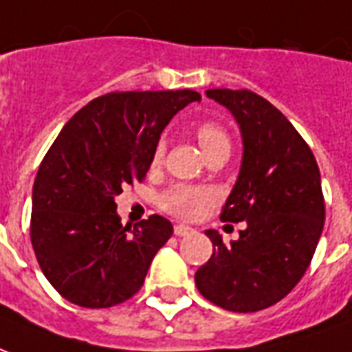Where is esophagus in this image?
I'll list each match as a JSON object with an SVG mask.
<instances>
[{
	"mask_svg": "<svg viewBox=\"0 0 352 352\" xmlns=\"http://www.w3.org/2000/svg\"><path fill=\"white\" fill-rule=\"evenodd\" d=\"M193 227H187V225H176V227H174V234L176 236H189L193 234Z\"/></svg>",
	"mask_w": 352,
	"mask_h": 352,
	"instance_id": "esophagus-1",
	"label": "esophagus"
}]
</instances>
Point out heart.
<instances>
[{
	"label": "heart",
	"mask_w": 352,
	"mask_h": 352,
	"mask_svg": "<svg viewBox=\"0 0 352 352\" xmlns=\"http://www.w3.org/2000/svg\"><path fill=\"white\" fill-rule=\"evenodd\" d=\"M197 140L201 144L202 151L210 155L217 150H230V138L227 131L223 129L217 122H202L197 127ZM166 144L161 140L153 150V165H161L165 157ZM214 199L212 189L208 187H195V186H173L166 189L161 197V206L165 208L168 214L184 219H193L201 214L204 204Z\"/></svg>",
	"instance_id": "obj_1"
}]
</instances>
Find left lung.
Listing matches in <instances>:
<instances>
[{"label": "left lung", "mask_w": 352, "mask_h": 352, "mask_svg": "<svg viewBox=\"0 0 352 352\" xmlns=\"http://www.w3.org/2000/svg\"><path fill=\"white\" fill-rule=\"evenodd\" d=\"M240 125V174L221 221H245L240 238L223 242L206 230L214 253L195 274L202 296L236 313L274 306L311 263L324 225V197L311 148L272 102L250 89H208Z\"/></svg>", "instance_id": "left-lung-1"}]
</instances>
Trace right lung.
<instances>
[{
	"label": "right lung",
	"mask_w": 352,
	"mask_h": 352,
	"mask_svg": "<svg viewBox=\"0 0 352 352\" xmlns=\"http://www.w3.org/2000/svg\"><path fill=\"white\" fill-rule=\"evenodd\" d=\"M193 101H201L193 89L101 95L46 151L33 184L30 236L45 278L65 300L112 307L144 285L173 223L150 215L123 227L116 197L146 178L163 129Z\"/></svg>",
	"instance_id": "right-lung-1"
}]
</instances>
